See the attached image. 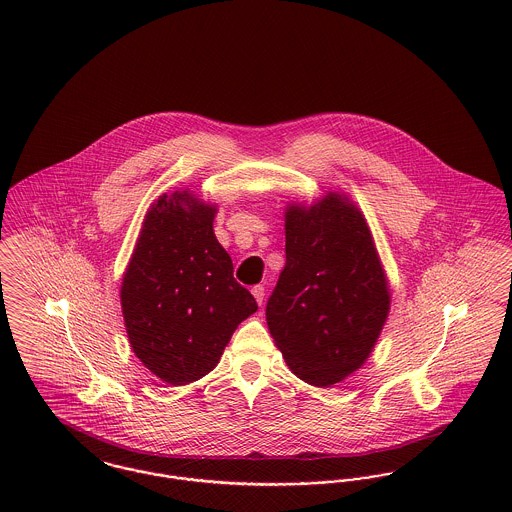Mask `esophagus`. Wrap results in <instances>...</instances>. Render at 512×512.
<instances>
[{"instance_id":"obj_1","label":"esophagus","mask_w":512,"mask_h":512,"mask_svg":"<svg viewBox=\"0 0 512 512\" xmlns=\"http://www.w3.org/2000/svg\"><path fill=\"white\" fill-rule=\"evenodd\" d=\"M251 293H253V297L257 299V303H259V305H263V299H265V288H263L261 284H259V286H253Z\"/></svg>"}]
</instances>
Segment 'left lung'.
I'll use <instances>...</instances> for the list:
<instances>
[{
    "label": "left lung",
    "mask_w": 512,
    "mask_h": 512,
    "mask_svg": "<svg viewBox=\"0 0 512 512\" xmlns=\"http://www.w3.org/2000/svg\"><path fill=\"white\" fill-rule=\"evenodd\" d=\"M390 313V288L365 215L330 192L286 209V267L268 297L270 336L293 374L330 388L361 368Z\"/></svg>",
    "instance_id": "left-lung-1"
}]
</instances>
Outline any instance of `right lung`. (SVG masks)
I'll return each mask as SVG.
<instances>
[{"mask_svg":"<svg viewBox=\"0 0 512 512\" xmlns=\"http://www.w3.org/2000/svg\"><path fill=\"white\" fill-rule=\"evenodd\" d=\"M215 215L217 205L188 190L161 195L122 278L130 347L171 386L209 374L238 324L257 311L234 280L232 259L213 232Z\"/></svg>","mask_w":512,"mask_h":512,"instance_id":"add662e5","label":"right lung"}]
</instances>
